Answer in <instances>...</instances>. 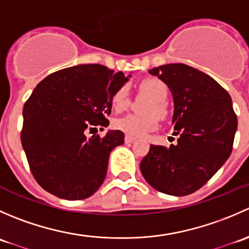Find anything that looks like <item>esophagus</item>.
<instances>
[{
    "label": "esophagus",
    "instance_id": "1",
    "mask_svg": "<svg viewBox=\"0 0 249 249\" xmlns=\"http://www.w3.org/2000/svg\"><path fill=\"white\" fill-rule=\"evenodd\" d=\"M135 141H136V137L129 136V135H126V136H125V143H132V142H135Z\"/></svg>",
    "mask_w": 249,
    "mask_h": 249
}]
</instances>
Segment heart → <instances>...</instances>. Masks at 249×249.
Returning <instances> with one entry per match:
<instances>
[{
  "label": "heart",
  "instance_id": "heart-1",
  "mask_svg": "<svg viewBox=\"0 0 249 249\" xmlns=\"http://www.w3.org/2000/svg\"><path fill=\"white\" fill-rule=\"evenodd\" d=\"M140 90L143 94L152 97V100L143 107L145 114H126L114 120V127L129 136L141 137L154 131L159 124L158 115H166V102L169 96V88L157 78H148L141 82ZM129 102V92L125 87H120L112 95V106L115 110H123Z\"/></svg>",
  "mask_w": 249,
  "mask_h": 249
}]
</instances>
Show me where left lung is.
Here are the masks:
<instances>
[{
	"mask_svg": "<svg viewBox=\"0 0 249 249\" xmlns=\"http://www.w3.org/2000/svg\"><path fill=\"white\" fill-rule=\"evenodd\" d=\"M171 90L172 124L177 143L152 144L141 172L154 189L184 196L199 190L223 166L232 150L237 129L229 92L212 77L184 64L149 70Z\"/></svg>",
	"mask_w": 249,
	"mask_h": 249,
	"instance_id": "8db88e82",
	"label": "left lung"
}]
</instances>
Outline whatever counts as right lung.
<instances>
[{"instance_id":"add662e5","label":"right lung","mask_w":249,"mask_h":249,"mask_svg":"<svg viewBox=\"0 0 249 249\" xmlns=\"http://www.w3.org/2000/svg\"><path fill=\"white\" fill-rule=\"evenodd\" d=\"M126 80L123 72L89 64L60 70L37 84L24 105L20 139L44 190L83 200L101 187L109 153L124 143V134L114 130L87 137V132L109 124L112 95Z\"/></svg>"}]
</instances>
